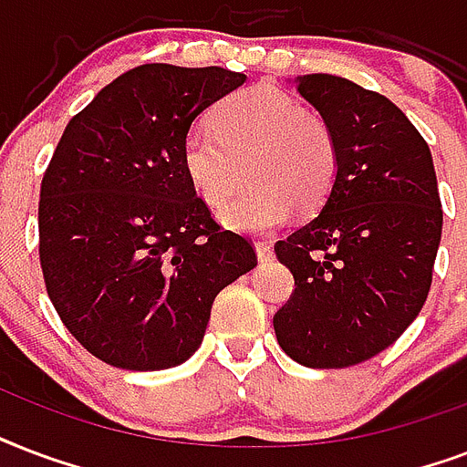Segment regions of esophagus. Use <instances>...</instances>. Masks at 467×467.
Here are the masks:
<instances>
[{"instance_id": "1", "label": "esophagus", "mask_w": 467, "mask_h": 467, "mask_svg": "<svg viewBox=\"0 0 467 467\" xmlns=\"http://www.w3.org/2000/svg\"><path fill=\"white\" fill-rule=\"evenodd\" d=\"M255 253H258V260H270L273 258V244L270 241H255Z\"/></svg>"}]
</instances>
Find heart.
I'll return each instance as SVG.
<instances>
[{
	"mask_svg": "<svg viewBox=\"0 0 467 467\" xmlns=\"http://www.w3.org/2000/svg\"><path fill=\"white\" fill-rule=\"evenodd\" d=\"M184 175L207 204H222L244 180L245 190L219 209V222L241 234H265L327 200L338 170L331 126L297 97L275 87H248L216 107L214 124L190 129Z\"/></svg>",
	"mask_w": 467,
	"mask_h": 467,
	"instance_id": "heart-1",
	"label": "heart"
}]
</instances>
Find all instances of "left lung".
<instances>
[{
	"mask_svg": "<svg viewBox=\"0 0 467 467\" xmlns=\"http://www.w3.org/2000/svg\"><path fill=\"white\" fill-rule=\"evenodd\" d=\"M295 85L331 126L338 170L319 214L275 244L295 295L273 327L299 365L348 368L392 346L424 306L443 229L436 170L388 97L336 75Z\"/></svg>",
	"mask_w": 467,
	"mask_h": 467,
	"instance_id": "1",
	"label": "left lung"
}]
</instances>
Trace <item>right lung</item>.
Wrapping results in <instances>:
<instances>
[{
	"instance_id": "obj_1",
	"label": "right lung",
	"mask_w": 467,
	"mask_h": 467,
	"mask_svg": "<svg viewBox=\"0 0 467 467\" xmlns=\"http://www.w3.org/2000/svg\"><path fill=\"white\" fill-rule=\"evenodd\" d=\"M245 82L223 67L150 63L70 119L41 182L38 236L48 297L92 356L165 370L202 346L216 295L258 265L184 175L200 114Z\"/></svg>"
}]
</instances>
